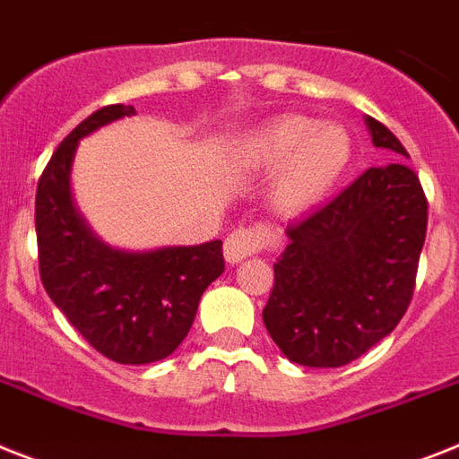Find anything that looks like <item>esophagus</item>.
Listing matches in <instances>:
<instances>
[{
  "mask_svg": "<svg viewBox=\"0 0 459 459\" xmlns=\"http://www.w3.org/2000/svg\"><path fill=\"white\" fill-rule=\"evenodd\" d=\"M264 244V227L253 225V227H238L230 237L225 238V257L227 263H241L248 255L257 253Z\"/></svg>",
  "mask_w": 459,
  "mask_h": 459,
  "instance_id": "obj_1",
  "label": "esophagus"
}]
</instances>
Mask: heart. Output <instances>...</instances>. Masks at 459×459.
<instances>
[{"label": "heart", "mask_w": 459, "mask_h": 459, "mask_svg": "<svg viewBox=\"0 0 459 459\" xmlns=\"http://www.w3.org/2000/svg\"><path fill=\"white\" fill-rule=\"evenodd\" d=\"M244 154L263 169H279L276 204L302 213L319 204L347 170L354 140L342 124H319L305 115H283L255 128L244 140Z\"/></svg>", "instance_id": "1"}]
</instances>
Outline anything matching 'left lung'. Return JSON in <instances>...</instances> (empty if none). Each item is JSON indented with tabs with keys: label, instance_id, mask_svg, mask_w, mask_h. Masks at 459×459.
<instances>
[{
	"label": "left lung",
	"instance_id": "8db88e82",
	"mask_svg": "<svg viewBox=\"0 0 459 459\" xmlns=\"http://www.w3.org/2000/svg\"><path fill=\"white\" fill-rule=\"evenodd\" d=\"M375 147L408 157L366 117ZM263 321L293 363L340 368L387 338L411 305L427 234V199L406 164L368 169L286 230Z\"/></svg>",
	"mask_w": 459,
	"mask_h": 459
}]
</instances>
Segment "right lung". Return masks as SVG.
<instances>
[{"instance_id": "add662e5", "label": "right lung", "mask_w": 459, "mask_h": 459, "mask_svg": "<svg viewBox=\"0 0 459 459\" xmlns=\"http://www.w3.org/2000/svg\"><path fill=\"white\" fill-rule=\"evenodd\" d=\"M131 115V105L100 108L60 143L37 185L34 227L48 298L102 357L140 366L161 361L187 338L204 290L225 272V257L221 238L121 251L86 225L70 187L79 140Z\"/></svg>"}]
</instances>
